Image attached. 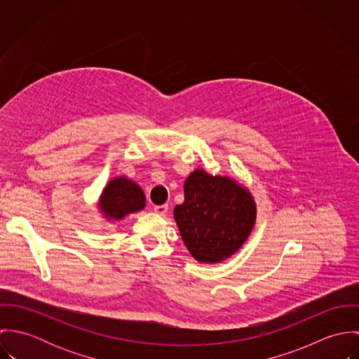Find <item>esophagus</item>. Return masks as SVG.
Segmentation results:
<instances>
[{
    "label": "esophagus",
    "mask_w": 359,
    "mask_h": 359,
    "mask_svg": "<svg viewBox=\"0 0 359 359\" xmlns=\"http://www.w3.org/2000/svg\"><path fill=\"white\" fill-rule=\"evenodd\" d=\"M154 212H157L158 215H164L165 212H167V210H168V205H154Z\"/></svg>",
    "instance_id": "obj_1"
}]
</instances>
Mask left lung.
<instances>
[{
    "label": "left lung",
    "instance_id": "1",
    "mask_svg": "<svg viewBox=\"0 0 359 359\" xmlns=\"http://www.w3.org/2000/svg\"><path fill=\"white\" fill-rule=\"evenodd\" d=\"M184 194V203L174 207V219L191 256L203 264L233 256L256 224L250 191L231 177L196 168L185 180Z\"/></svg>",
    "mask_w": 359,
    "mask_h": 359
}]
</instances>
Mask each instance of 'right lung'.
<instances>
[{
    "label": "right lung",
    "instance_id": "add662e5",
    "mask_svg": "<svg viewBox=\"0 0 359 359\" xmlns=\"http://www.w3.org/2000/svg\"><path fill=\"white\" fill-rule=\"evenodd\" d=\"M147 205L142 188L126 175L111 178L98 199V210L106 221H121L126 215L144 210Z\"/></svg>",
    "mask_w": 359,
    "mask_h": 359
}]
</instances>
